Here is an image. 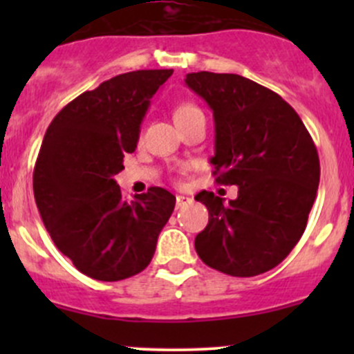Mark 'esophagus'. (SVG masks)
<instances>
[{
	"label": "esophagus",
	"instance_id": "esophagus-1",
	"mask_svg": "<svg viewBox=\"0 0 354 354\" xmlns=\"http://www.w3.org/2000/svg\"><path fill=\"white\" fill-rule=\"evenodd\" d=\"M190 203H192L190 197H185V195H178V197H176V207H178V209L190 205Z\"/></svg>",
	"mask_w": 354,
	"mask_h": 354
}]
</instances>
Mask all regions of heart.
Returning a JSON list of instances; mask_svg holds the SVG:
<instances>
[{"label":"heart","mask_w":354,"mask_h":354,"mask_svg":"<svg viewBox=\"0 0 354 354\" xmlns=\"http://www.w3.org/2000/svg\"><path fill=\"white\" fill-rule=\"evenodd\" d=\"M198 113H202V111H200L197 106L190 104V102H185V104H180L176 109H174V121L178 123V121H183L187 120V118L194 116V114H198Z\"/></svg>","instance_id":"1"}]
</instances>
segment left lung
<instances>
[{
	"label": "left lung",
	"instance_id": "1",
	"mask_svg": "<svg viewBox=\"0 0 354 354\" xmlns=\"http://www.w3.org/2000/svg\"><path fill=\"white\" fill-rule=\"evenodd\" d=\"M185 82L214 113L216 183L238 187L227 203L205 190L195 197L209 210L195 250L227 276H259L279 266L305 233L320 181L317 147L298 113L250 78L198 71Z\"/></svg>",
	"mask_w": 354,
	"mask_h": 354
}]
</instances>
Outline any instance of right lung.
I'll return each instance as SVG.
<instances>
[{"mask_svg":"<svg viewBox=\"0 0 354 354\" xmlns=\"http://www.w3.org/2000/svg\"><path fill=\"white\" fill-rule=\"evenodd\" d=\"M173 70H137L102 82L59 111L34 167V197L59 252L85 276L142 272L176 197L160 187L124 200L114 176L137 149L140 123Z\"/></svg>","mask_w":354,"mask_h":354,"instance_id":"obj_1","label":"right lung"}]
</instances>
